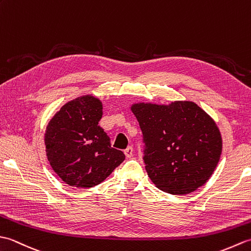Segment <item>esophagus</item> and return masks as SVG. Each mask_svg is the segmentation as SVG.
I'll return each mask as SVG.
<instances>
[{
    "instance_id": "1",
    "label": "esophagus",
    "mask_w": 251,
    "mask_h": 251,
    "mask_svg": "<svg viewBox=\"0 0 251 251\" xmlns=\"http://www.w3.org/2000/svg\"><path fill=\"white\" fill-rule=\"evenodd\" d=\"M124 153H125L126 157H131L132 156V153H134V149H132V147H128L127 149H125Z\"/></svg>"
}]
</instances>
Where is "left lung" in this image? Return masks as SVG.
Returning <instances> with one entry per match:
<instances>
[{"instance_id":"left-lung-1","label":"left lung","mask_w":251,"mask_h":251,"mask_svg":"<svg viewBox=\"0 0 251 251\" xmlns=\"http://www.w3.org/2000/svg\"><path fill=\"white\" fill-rule=\"evenodd\" d=\"M143 135L146 170L156 188L189 194L204 185L220 159L217 124L192 101L131 105Z\"/></svg>"}]
</instances>
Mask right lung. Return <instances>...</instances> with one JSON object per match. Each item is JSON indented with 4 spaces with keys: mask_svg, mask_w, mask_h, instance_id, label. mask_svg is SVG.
<instances>
[{
    "mask_svg": "<svg viewBox=\"0 0 251 251\" xmlns=\"http://www.w3.org/2000/svg\"><path fill=\"white\" fill-rule=\"evenodd\" d=\"M102 102L92 95L69 101L51 117L45 130L47 159L63 182L75 188L98 185L125 159L111 147L99 126Z\"/></svg>",
    "mask_w": 251,
    "mask_h": 251,
    "instance_id": "obj_1",
    "label": "right lung"
}]
</instances>
